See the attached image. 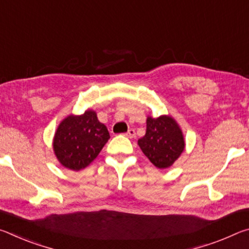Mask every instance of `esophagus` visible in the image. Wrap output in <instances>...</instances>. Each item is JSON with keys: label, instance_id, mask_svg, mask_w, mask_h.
Segmentation results:
<instances>
[{"label": "esophagus", "instance_id": "34e87169", "mask_svg": "<svg viewBox=\"0 0 249 249\" xmlns=\"http://www.w3.org/2000/svg\"><path fill=\"white\" fill-rule=\"evenodd\" d=\"M135 135H136V133H135V129L130 128V129H128V130H127V133L125 134V136H126V137H128V138H134V137H135Z\"/></svg>", "mask_w": 249, "mask_h": 249}]
</instances>
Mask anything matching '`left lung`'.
I'll list each match as a JSON object with an SVG mask.
<instances>
[{
	"mask_svg": "<svg viewBox=\"0 0 249 249\" xmlns=\"http://www.w3.org/2000/svg\"><path fill=\"white\" fill-rule=\"evenodd\" d=\"M142 153L159 169L170 167L184 149L182 132L170 116L147 119L144 137L138 140Z\"/></svg>",
	"mask_w": 249,
	"mask_h": 249,
	"instance_id": "1",
	"label": "left lung"
}]
</instances>
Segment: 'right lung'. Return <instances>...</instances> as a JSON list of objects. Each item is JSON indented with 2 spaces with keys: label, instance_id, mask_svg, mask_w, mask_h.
Returning a JSON list of instances; mask_svg holds the SVG:
<instances>
[{
  "label": "right lung",
  "instance_id": "obj_1",
  "mask_svg": "<svg viewBox=\"0 0 249 249\" xmlns=\"http://www.w3.org/2000/svg\"><path fill=\"white\" fill-rule=\"evenodd\" d=\"M109 140V133L100 123L94 111L70 115L61 122L53 138V150L62 166L79 171L89 166Z\"/></svg>",
  "mask_w": 249,
  "mask_h": 249
}]
</instances>
